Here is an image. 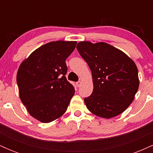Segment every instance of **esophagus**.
<instances>
[{
    "label": "esophagus",
    "instance_id": "34e87169",
    "mask_svg": "<svg viewBox=\"0 0 153 153\" xmlns=\"http://www.w3.org/2000/svg\"><path fill=\"white\" fill-rule=\"evenodd\" d=\"M80 85H81V82H80V81H78L76 82V85L78 87H80Z\"/></svg>",
    "mask_w": 153,
    "mask_h": 153
}]
</instances>
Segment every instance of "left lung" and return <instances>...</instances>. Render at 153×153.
<instances>
[{
	"label": "left lung",
	"instance_id": "1",
	"mask_svg": "<svg viewBox=\"0 0 153 153\" xmlns=\"http://www.w3.org/2000/svg\"><path fill=\"white\" fill-rule=\"evenodd\" d=\"M76 48L92 73L94 90L84 99L88 109L106 119L122 114L133 101L140 84L134 61L105 42H80Z\"/></svg>",
	"mask_w": 153,
	"mask_h": 153
}]
</instances>
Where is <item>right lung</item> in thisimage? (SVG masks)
<instances>
[{"label":"right lung","instance_id":"add662e5","mask_svg":"<svg viewBox=\"0 0 153 153\" xmlns=\"http://www.w3.org/2000/svg\"><path fill=\"white\" fill-rule=\"evenodd\" d=\"M77 42L56 41L42 45L22 62L17 72L19 96L31 117L49 123L66 111L75 94L67 80L65 60Z\"/></svg>","mask_w":153,"mask_h":153}]
</instances>
